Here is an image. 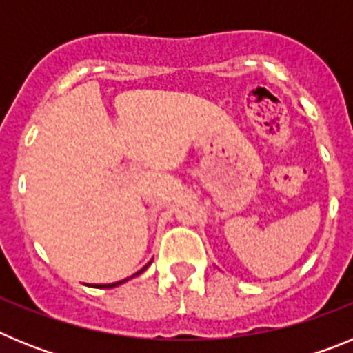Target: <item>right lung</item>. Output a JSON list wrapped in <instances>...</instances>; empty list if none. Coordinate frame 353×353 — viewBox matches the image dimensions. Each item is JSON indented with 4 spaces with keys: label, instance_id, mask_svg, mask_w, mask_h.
Here are the masks:
<instances>
[{
    "label": "right lung",
    "instance_id": "obj_1",
    "mask_svg": "<svg viewBox=\"0 0 353 353\" xmlns=\"http://www.w3.org/2000/svg\"><path fill=\"white\" fill-rule=\"evenodd\" d=\"M146 267H148V265H146ZM146 267H143V269H141V270H139V272H138V274H141V272H143V270H145V269H146ZM123 281H127V279H123ZM123 281H118V283H113V285H104V288H113V286H118V285H121V283H123Z\"/></svg>",
    "mask_w": 353,
    "mask_h": 353
}]
</instances>
